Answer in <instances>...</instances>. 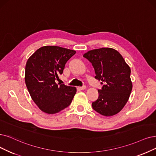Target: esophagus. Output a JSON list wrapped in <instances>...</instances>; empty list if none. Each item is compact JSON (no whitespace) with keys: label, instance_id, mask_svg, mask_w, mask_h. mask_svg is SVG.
Instances as JSON below:
<instances>
[{"label":"esophagus","instance_id":"34e87169","mask_svg":"<svg viewBox=\"0 0 156 156\" xmlns=\"http://www.w3.org/2000/svg\"><path fill=\"white\" fill-rule=\"evenodd\" d=\"M79 88L80 90H84V89H86V86L85 85H84V86H83L79 87Z\"/></svg>","mask_w":156,"mask_h":156}]
</instances>
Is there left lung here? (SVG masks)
Wrapping results in <instances>:
<instances>
[{"mask_svg": "<svg viewBox=\"0 0 156 156\" xmlns=\"http://www.w3.org/2000/svg\"><path fill=\"white\" fill-rule=\"evenodd\" d=\"M83 56L92 64L95 78L102 80L98 98L92 102V108L105 116L117 114L125 106L131 93L130 68L121 54L111 48L94 49Z\"/></svg>", "mask_w": 156, "mask_h": 156, "instance_id": "8db88e82", "label": "left lung"}]
</instances>
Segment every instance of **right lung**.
<instances>
[{
  "mask_svg": "<svg viewBox=\"0 0 156 156\" xmlns=\"http://www.w3.org/2000/svg\"><path fill=\"white\" fill-rule=\"evenodd\" d=\"M76 52L60 47L45 46L27 61L25 81L27 90L33 101L46 113H57L65 109L76 93L75 87L55 83L66 62Z\"/></svg>",
  "mask_w": 156,
  "mask_h": 156,
  "instance_id": "add662e5",
  "label": "right lung"
}]
</instances>
